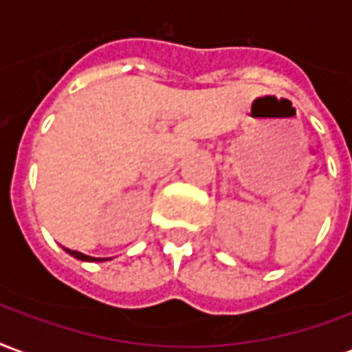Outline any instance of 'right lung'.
<instances>
[{
    "instance_id": "right-lung-1",
    "label": "right lung",
    "mask_w": 352,
    "mask_h": 352,
    "mask_svg": "<svg viewBox=\"0 0 352 352\" xmlns=\"http://www.w3.org/2000/svg\"><path fill=\"white\" fill-rule=\"evenodd\" d=\"M65 251H67L69 255L74 258H78V261H86V263H102V261H109V258H95V257H88V255H84V253H80V251H73V250H67L65 248Z\"/></svg>"
}]
</instances>
